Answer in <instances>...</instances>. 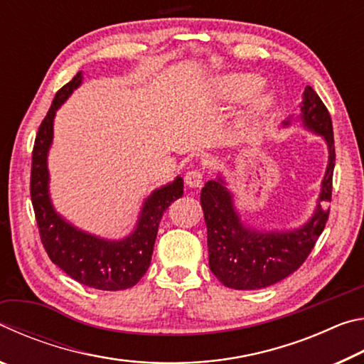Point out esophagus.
Wrapping results in <instances>:
<instances>
[{
	"label": "esophagus",
	"mask_w": 364,
	"mask_h": 364,
	"mask_svg": "<svg viewBox=\"0 0 364 364\" xmlns=\"http://www.w3.org/2000/svg\"><path fill=\"white\" fill-rule=\"evenodd\" d=\"M184 183L189 188H200L202 183H204V173L200 170H189L186 176H184Z\"/></svg>",
	"instance_id": "34e87169"
}]
</instances>
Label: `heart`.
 <instances>
[{"instance_id": "obj_1", "label": "heart", "mask_w": 364, "mask_h": 364, "mask_svg": "<svg viewBox=\"0 0 364 364\" xmlns=\"http://www.w3.org/2000/svg\"><path fill=\"white\" fill-rule=\"evenodd\" d=\"M262 78L254 73H237V75H230L220 80L218 88L226 100L237 101L245 96L254 95L255 91L262 86ZM271 106V96H260L254 104V112H263Z\"/></svg>"}]
</instances>
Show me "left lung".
<instances>
[{"label": "left lung", "mask_w": 364, "mask_h": 364, "mask_svg": "<svg viewBox=\"0 0 364 364\" xmlns=\"http://www.w3.org/2000/svg\"><path fill=\"white\" fill-rule=\"evenodd\" d=\"M300 119L308 130L328 143L329 164L321 184L319 202L331 200L336 147L328 107L311 86H306ZM291 122H284L289 125ZM200 204L207 225L208 264L221 284L237 291H255L287 278L297 271L315 247L329 210L318 204L315 215L292 231H257L244 226L232 205V196L225 181L210 180L200 191Z\"/></svg>", "instance_id": "left-lung-1"}]
</instances>
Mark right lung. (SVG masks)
<instances>
[{
  "label": "right lung",
  "instance_id": "add662e5",
  "mask_svg": "<svg viewBox=\"0 0 364 364\" xmlns=\"http://www.w3.org/2000/svg\"><path fill=\"white\" fill-rule=\"evenodd\" d=\"M82 78V72H78L58 91L38 128L32 152L30 196L41 244L51 262L85 286L123 291L136 284L149 268L159 223L171 202L183 196V180L178 176L173 183L154 191L144 202L134 231L122 241H107L77 230L54 210L49 199L46 164L53 143V122L60 104L78 88Z\"/></svg>",
  "mask_w": 364,
  "mask_h": 364
}]
</instances>
